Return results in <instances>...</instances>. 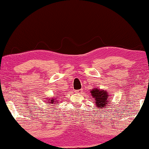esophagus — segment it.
<instances>
[{
  "instance_id": "obj_1",
  "label": "esophagus",
  "mask_w": 149,
  "mask_h": 149,
  "mask_svg": "<svg viewBox=\"0 0 149 149\" xmlns=\"http://www.w3.org/2000/svg\"><path fill=\"white\" fill-rule=\"evenodd\" d=\"M82 91H83V89H82V88H81V89H79V90H77V91H76V93H82Z\"/></svg>"
}]
</instances>
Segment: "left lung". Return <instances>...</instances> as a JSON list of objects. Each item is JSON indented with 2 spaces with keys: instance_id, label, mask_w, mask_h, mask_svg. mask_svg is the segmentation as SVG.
<instances>
[{
  "instance_id": "8db88e82",
  "label": "left lung",
  "mask_w": 149,
  "mask_h": 149,
  "mask_svg": "<svg viewBox=\"0 0 149 149\" xmlns=\"http://www.w3.org/2000/svg\"><path fill=\"white\" fill-rule=\"evenodd\" d=\"M90 92L92 97L95 100L96 108L102 111L107 109V106L111 103L108 91L97 88H94Z\"/></svg>"
}]
</instances>
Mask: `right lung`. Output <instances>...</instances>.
Segmentation results:
<instances>
[{"label":"right lung","mask_w":149,"mask_h":149,"mask_svg":"<svg viewBox=\"0 0 149 149\" xmlns=\"http://www.w3.org/2000/svg\"><path fill=\"white\" fill-rule=\"evenodd\" d=\"M58 97H52V98H47V103H48V104H50V105H53V106H54V105H56V103H58V100H57Z\"/></svg>","instance_id":"1"}]
</instances>
